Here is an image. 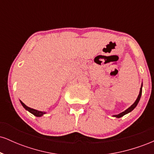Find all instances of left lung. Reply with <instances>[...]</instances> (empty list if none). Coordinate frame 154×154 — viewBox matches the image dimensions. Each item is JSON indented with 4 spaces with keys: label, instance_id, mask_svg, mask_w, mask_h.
Segmentation results:
<instances>
[{
    "label": "left lung",
    "instance_id": "obj_1",
    "mask_svg": "<svg viewBox=\"0 0 154 154\" xmlns=\"http://www.w3.org/2000/svg\"><path fill=\"white\" fill-rule=\"evenodd\" d=\"M142 87H143V85H141L139 95H138V96H137V99H136V100L135 101V103L132 104L131 106L129 107L128 109H126V110H125V111H123V112L120 113V114H117V115H114V116H115V117H116V118H120V117H122V116H123L124 115H125V114H128V113H130V111H132V110H133L134 109H135V108L136 106H137V103H138L139 100H140V99L141 95H142Z\"/></svg>",
    "mask_w": 154,
    "mask_h": 154
}]
</instances>
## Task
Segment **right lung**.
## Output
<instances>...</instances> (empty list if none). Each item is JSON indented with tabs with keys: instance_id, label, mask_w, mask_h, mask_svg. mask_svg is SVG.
<instances>
[{
	"instance_id": "right-lung-1",
	"label": "right lung",
	"mask_w": 154,
	"mask_h": 154,
	"mask_svg": "<svg viewBox=\"0 0 154 154\" xmlns=\"http://www.w3.org/2000/svg\"><path fill=\"white\" fill-rule=\"evenodd\" d=\"M20 102H21V103H22V105L23 106V107H24L26 110H27L29 112H30L31 114H32L33 115H35V116H43V114H45V112H44V111H40L38 110H35V109H32V108L26 106L25 104L23 103L22 101H21V100H20Z\"/></svg>"
}]
</instances>
